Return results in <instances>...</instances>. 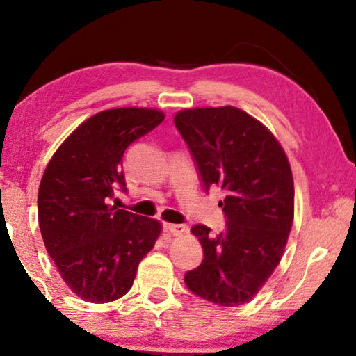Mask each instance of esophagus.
I'll return each instance as SVG.
<instances>
[{
	"instance_id": "esophagus-1",
	"label": "esophagus",
	"mask_w": 356,
	"mask_h": 356,
	"mask_svg": "<svg viewBox=\"0 0 356 356\" xmlns=\"http://www.w3.org/2000/svg\"><path fill=\"white\" fill-rule=\"evenodd\" d=\"M165 227L168 229V232L172 234V236H184V234L188 231L185 225H165Z\"/></svg>"
}]
</instances>
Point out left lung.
<instances>
[{
	"instance_id": "8db88e82",
	"label": "left lung",
	"mask_w": 356,
	"mask_h": 356,
	"mask_svg": "<svg viewBox=\"0 0 356 356\" xmlns=\"http://www.w3.org/2000/svg\"><path fill=\"white\" fill-rule=\"evenodd\" d=\"M202 188L220 186L225 231L196 225L202 262L185 273L190 291L210 303L238 306L261 291L284 252L293 221L289 160L270 130L234 106L193 108L174 118Z\"/></svg>"
}]
</instances>
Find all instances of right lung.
<instances>
[{"label": "right lung", "instance_id": "add662e5", "mask_svg": "<svg viewBox=\"0 0 356 356\" xmlns=\"http://www.w3.org/2000/svg\"><path fill=\"white\" fill-rule=\"evenodd\" d=\"M147 108L97 113L51 156L38 197L48 254L65 284L89 303H110L130 291L138 265L154 248L160 222L110 206L125 191L124 152L163 122Z\"/></svg>", "mask_w": 356, "mask_h": 356}]
</instances>
